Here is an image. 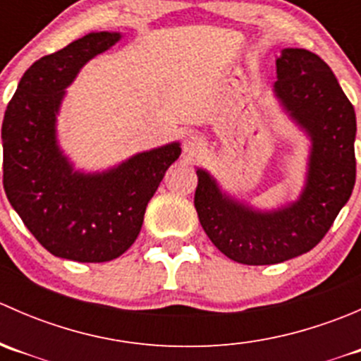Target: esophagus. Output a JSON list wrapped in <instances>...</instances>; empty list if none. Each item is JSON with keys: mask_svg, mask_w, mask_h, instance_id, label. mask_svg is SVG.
Wrapping results in <instances>:
<instances>
[{"mask_svg": "<svg viewBox=\"0 0 361 361\" xmlns=\"http://www.w3.org/2000/svg\"><path fill=\"white\" fill-rule=\"evenodd\" d=\"M202 148V140L199 136H195V134H188L187 137H185L183 141V150L187 152L188 155H195L199 154Z\"/></svg>", "mask_w": 361, "mask_h": 361, "instance_id": "34e87169", "label": "esophagus"}]
</instances>
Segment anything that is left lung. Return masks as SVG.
Wrapping results in <instances>:
<instances>
[{
	"label": "left lung",
	"mask_w": 361,
	"mask_h": 361,
	"mask_svg": "<svg viewBox=\"0 0 361 361\" xmlns=\"http://www.w3.org/2000/svg\"><path fill=\"white\" fill-rule=\"evenodd\" d=\"M276 73V99L311 141L297 201L255 209L225 194L213 174L197 167L194 204L204 232L225 257L246 265L279 264L314 248L356 180L355 108L329 64L309 50L283 49Z\"/></svg>",
	"instance_id": "1"
}]
</instances>
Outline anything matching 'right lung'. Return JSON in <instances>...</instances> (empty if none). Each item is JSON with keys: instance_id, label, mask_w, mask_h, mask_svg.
Returning <instances> with one entry per match:
<instances>
[{"instance_id": "right-lung-1", "label": "right lung", "mask_w": 361, "mask_h": 361, "mask_svg": "<svg viewBox=\"0 0 361 361\" xmlns=\"http://www.w3.org/2000/svg\"><path fill=\"white\" fill-rule=\"evenodd\" d=\"M120 32H89L36 61L20 78L3 118V187L47 251L75 262H110L136 241L148 201L178 160V141L97 173L76 171L57 141L66 89Z\"/></svg>"}]
</instances>
